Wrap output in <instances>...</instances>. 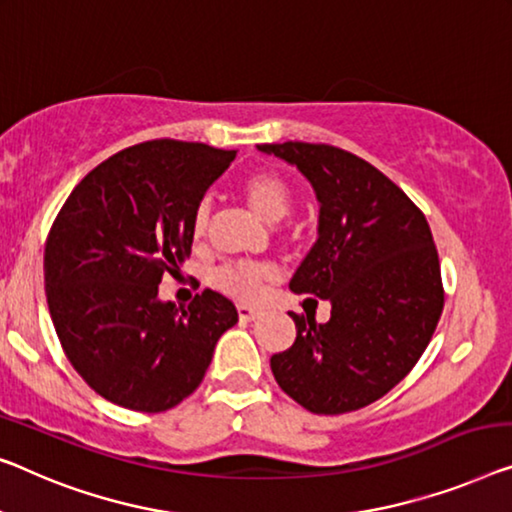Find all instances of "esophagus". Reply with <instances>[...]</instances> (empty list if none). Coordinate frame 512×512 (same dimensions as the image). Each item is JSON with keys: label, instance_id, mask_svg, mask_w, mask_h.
I'll list each match as a JSON object with an SVG mask.
<instances>
[{"label": "esophagus", "instance_id": "34e87169", "mask_svg": "<svg viewBox=\"0 0 512 512\" xmlns=\"http://www.w3.org/2000/svg\"><path fill=\"white\" fill-rule=\"evenodd\" d=\"M239 319L241 322H255V319H259L262 317V312L259 310H255V308H250V305H239Z\"/></svg>", "mask_w": 512, "mask_h": 512}]
</instances>
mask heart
Returning <instances> with one entry per match:
<instances>
[{
    "instance_id": "heart-1",
    "label": "heart",
    "mask_w": 512,
    "mask_h": 512,
    "mask_svg": "<svg viewBox=\"0 0 512 512\" xmlns=\"http://www.w3.org/2000/svg\"><path fill=\"white\" fill-rule=\"evenodd\" d=\"M241 193L246 197L248 207L255 211L259 220L266 225H276L292 211L294 195L289 183L276 172H255L241 183ZM209 225V204H202L195 211L193 218V234L202 236ZM276 278V271L266 264L257 262H236L225 264L223 269L213 273V285L220 292L234 296V299L253 303L264 294L269 282Z\"/></svg>"
}]
</instances>
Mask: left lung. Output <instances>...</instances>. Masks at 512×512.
I'll return each instance as SVG.
<instances>
[{
  "label": "left lung",
  "mask_w": 512,
  "mask_h": 512,
  "mask_svg": "<svg viewBox=\"0 0 512 512\" xmlns=\"http://www.w3.org/2000/svg\"><path fill=\"white\" fill-rule=\"evenodd\" d=\"M294 165L319 202L317 241L289 289L331 303V319L289 315L296 340L271 356L278 386L312 414L368 407L409 375L444 310L430 225L395 183L331 144H257Z\"/></svg>",
  "instance_id": "8db88e82"
}]
</instances>
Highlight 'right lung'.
I'll return each instance as SVG.
<instances>
[{
  "label": "right lung",
  "instance_id": "add662e5",
  "mask_svg": "<svg viewBox=\"0 0 512 512\" xmlns=\"http://www.w3.org/2000/svg\"><path fill=\"white\" fill-rule=\"evenodd\" d=\"M236 151L154 140L94 167L45 243V296L78 375L119 407L158 414L200 386L234 303L204 289L188 308L158 299L193 246V218Z\"/></svg>",
  "mask_w": 512,
  "mask_h": 512
}]
</instances>
